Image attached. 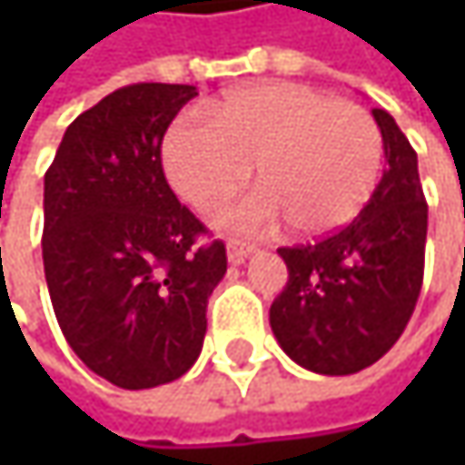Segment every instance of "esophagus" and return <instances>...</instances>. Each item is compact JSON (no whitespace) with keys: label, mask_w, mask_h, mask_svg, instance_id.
Instances as JSON below:
<instances>
[{"label":"esophagus","mask_w":465,"mask_h":465,"mask_svg":"<svg viewBox=\"0 0 465 465\" xmlns=\"http://www.w3.org/2000/svg\"><path fill=\"white\" fill-rule=\"evenodd\" d=\"M252 252H255V247H252V244H244V242H229V263H233V266L244 263Z\"/></svg>","instance_id":"1"}]
</instances>
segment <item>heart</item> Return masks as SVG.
Here are the masks:
<instances>
[{
	"label": "heart",
	"instance_id": "b5f03b06",
	"mask_svg": "<svg viewBox=\"0 0 465 465\" xmlns=\"http://www.w3.org/2000/svg\"><path fill=\"white\" fill-rule=\"evenodd\" d=\"M255 166L261 191L215 213L232 233L272 232L285 218L299 236L347 226L371 199L382 169V134L350 102L299 83L239 88L215 104V126L177 121L163 140L174 191L207 210L239 191Z\"/></svg>",
	"mask_w": 465,
	"mask_h": 465
}]
</instances>
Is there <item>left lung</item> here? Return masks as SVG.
Listing matches in <instances>:
<instances>
[{"instance_id":"1","label":"left lung","mask_w":465,"mask_h":465,"mask_svg":"<svg viewBox=\"0 0 465 465\" xmlns=\"http://www.w3.org/2000/svg\"><path fill=\"white\" fill-rule=\"evenodd\" d=\"M385 172L358 218L315 244L280 247L288 282L269 310L299 366L341 377L377 363L404 333L422 285L428 204L412 150L393 115L371 110Z\"/></svg>"}]
</instances>
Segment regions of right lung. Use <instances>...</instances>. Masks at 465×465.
I'll return each instance as SVG.
<instances>
[{
    "label": "right lung",
    "instance_id": "right-lung-1",
    "mask_svg": "<svg viewBox=\"0 0 465 465\" xmlns=\"http://www.w3.org/2000/svg\"><path fill=\"white\" fill-rule=\"evenodd\" d=\"M196 85L137 83L77 115L45 172L43 263L55 321L107 382L142 391L183 377L207 333L226 244L177 202L161 142Z\"/></svg>",
    "mask_w": 465,
    "mask_h": 465
}]
</instances>
